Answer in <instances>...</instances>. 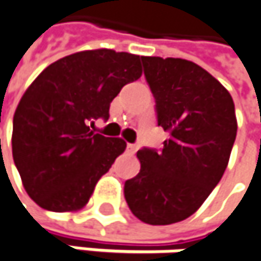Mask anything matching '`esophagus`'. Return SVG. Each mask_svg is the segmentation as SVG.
<instances>
[{"label":"esophagus","instance_id":"1","mask_svg":"<svg viewBox=\"0 0 261 261\" xmlns=\"http://www.w3.org/2000/svg\"><path fill=\"white\" fill-rule=\"evenodd\" d=\"M127 150H128L130 153H136V150H137V146L133 145V143H128V145H127Z\"/></svg>","mask_w":261,"mask_h":261}]
</instances>
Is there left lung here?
<instances>
[{"label":"left lung","mask_w":261,"mask_h":261,"mask_svg":"<svg viewBox=\"0 0 261 261\" xmlns=\"http://www.w3.org/2000/svg\"><path fill=\"white\" fill-rule=\"evenodd\" d=\"M156 100L158 125L170 134L162 152L140 149V173L125 181L131 213L147 224L191 217L220 181L237 137L229 91L199 65L142 57Z\"/></svg>","instance_id":"obj_1"}]
</instances>
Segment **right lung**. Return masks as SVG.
<instances>
[{"label":"right lung","instance_id":"1","mask_svg":"<svg viewBox=\"0 0 261 261\" xmlns=\"http://www.w3.org/2000/svg\"><path fill=\"white\" fill-rule=\"evenodd\" d=\"M142 76V57L99 48L51 63L28 87L13 118V160L39 207L75 213L125 150L121 137L96 134L121 88Z\"/></svg>","mask_w":261,"mask_h":261}]
</instances>
